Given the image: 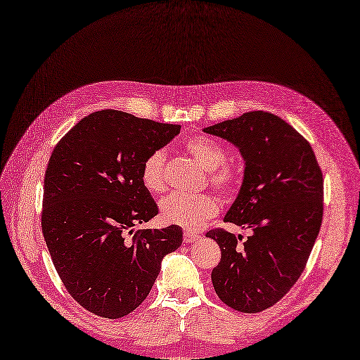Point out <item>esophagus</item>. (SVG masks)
Listing matches in <instances>:
<instances>
[{"label": "esophagus", "instance_id": "34e87169", "mask_svg": "<svg viewBox=\"0 0 360 360\" xmlns=\"http://www.w3.org/2000/svg\"><path fill=\"white\" fill-rule=\"evenodd\" d=\"M200 238H201V236L193 233V232H190V231L184 232V243H195V241H198Z\"/></svg>", "mask_w": 360, "mask_h": 360}]
</instances>
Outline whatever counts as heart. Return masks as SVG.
Segmentation results:
<instances>
[{"instance_id":"b5f03b06","label":"heart","mask_w":360,"mask_h":360,"mask_svg":"<svg viewBox=\"0 0 360 360\" xmlns=\"http://www.w3.org/2000/svg\"><path fill=\"white\" fill-rule=\"evenodd\" d=\"M186 150L205 170H209L210 184L223 193H232L238 188L241 178L232 165H229L227 151L210 137H193L186 143ZM141 179L150 193H164L167 188V155L164 150L150 153L143 160ZM219 202L213 195L172 193L160 201V217L167 224L195 231L209 219L217 217Z\"/></svg>"}]
</instances>
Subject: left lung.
Here are the masks:
<instances>
[{"mask_svg":"<svg viewBox=\"0 0 360 360\" xmlns=\"http://www.w3.org/2000/svg\"><path fill=\"white\" fill-rule=\"evenodd\" d=\"M238 147L244 179L226 223L252 229L241 236L212 229L221 249L212 283L227 307L262 312L300 278L323 218V176L309 142L275 114L249 111L204 128Z\"/></svg>","mask_w":360,"mask_h":360,"instance_id":"8db88e82","label":"left lung"}]
</instances>
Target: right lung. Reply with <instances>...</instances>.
Returning a JSON list of instances; mask_svg holds the SVG:
<instances>
[{"mask_svg":"<svg viewBox=\"0 0 360 360\" xmlns=\"http://www.w3.org/2000/svg\"><path fill=\"white\" fill-rule=\"evenodd\" d=\"M181 131L116 110L83 117L56 145L44 174L41 231L68 292L105 319L128 316L147 298L182 229L134 227L158 215L141 170Z\"/></svg>","mask_w":360,"mask_h":360,"instance_id":"1","label":"right lung"}]
</instances>
